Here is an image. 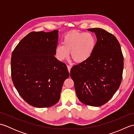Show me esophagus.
Wrapping results in <instances>:
<instances>
[{
    "label": "esophagus",
    "instance_id": "esophagus-1",
    "mask_svg": "<svg viewBox=\"0 0 134 134\" xmlns=\"http://www.w3.org/2000/svg\"><path fill=\"white\" fill-rule=\"evenodd\" d=\"M67 66L68 70H69V72H70V70H71V67L70 65H67Z\"/></svg>",
    "mask_w": 134,
    "mask_h": 134
}]
</instances>
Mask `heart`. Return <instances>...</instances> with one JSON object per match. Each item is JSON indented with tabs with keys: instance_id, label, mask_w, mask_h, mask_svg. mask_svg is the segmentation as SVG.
I'll return each mask as SVG.
<instances>
[{
	"instance_id": "heart-1",
	"label": "heart",
	"mask_w": 134,
	"mask_h": 134,
	"mask_svg": "<svg viewBox=\"0 0 134 134\" xmlns=\"http://www.w3.org/2000/svg\"><path fill=\"white\" fill-rule=\"evenodd\" d=\"M96 44V38L92 33L71 31L64 36L63 44L56 46V58L63 61L69 58L71 52V58L75 62H85L92 56Z\"/></svg>"
}]
</instances>
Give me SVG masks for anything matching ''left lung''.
Listing matches in <instances>:
<instances>
[{
  "instance_id": "1",
  "label": "left lung",
  "mask_w": 134,
  "mask_h": 134,
  "mask_svg": "<svg viewBox=\"0 0 134 134\" xmlns=\"http://www.w3.org/2000/svg\"><path fill=\"white\" fill-rule=\"evenodd\" d=\"M87 30L96 36L94 52L87 61L73 66L70 75L79 101L99 107L109 101L120 86L123 56L115 36L101 28Z\"/></svg>"
}]
</instances>
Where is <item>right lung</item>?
<instances>
[{
	"label": "right lung",
	"instance_id": "1",
	"mask_svg": "<svg viewBox=\"0 0 134 134\" xmlns=\"http://www.w3.org/2000/svg\"><path fill=\"white\" fill-rule=\"evenodd\" d=\"M59 31L33 32L22 38L11 55V76L19 95L37 108L52 107L69 77L66 65L55 57Z\"/></svg>",
	"mask_w": 134,
	"mask_h": 134
}]
</instances>
